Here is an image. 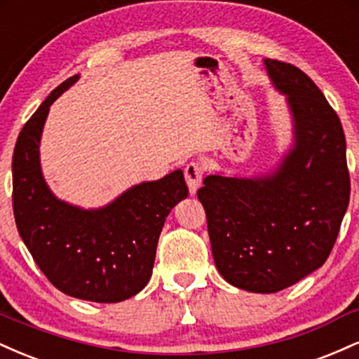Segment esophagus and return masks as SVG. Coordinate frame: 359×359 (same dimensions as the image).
<instances>
[{"instance_id": "34e87169", "label": "esophagus", "mask_w": 359, "mask_h": 359, "mask_svg": "<svg viewBox=\"0 0 359 359\" xmlns=\"http://www.w3.org/2000/svg\"><path fill=\"white\" fill-rule=\"evenodd\" d=\"M203 167L199 163L191 162L187 163V167L184 168V175H185V182L189 185V191L192 194L197 192V189L201 187V182H203Z\"/></svg>"}]
</instances>
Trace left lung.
Wrapping results in <instances>:
<instances>
[{
	"mask_svg": "<svg viewBox=\"0 0 359 359\" xmlns=\"http://www.w3.org/2000/svg\"><path fill=\"white\" fill-rule=\"evenodd\" d=\"M263 64L285 96L292 147L265 174L208 175L197 197L221 277L241 290L273 294L324 265L351 184L343 126L320 89L295 65Z\"/></svg>",
	"mask_w": 359,
	"mask_h": 359,
	"instance_id": "left-lung-1",
	"label": "left lung"
}]
</instances>
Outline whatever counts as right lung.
<instances>
[{
  "label": "right lung",
  "mask_w": 359,
  "mask_h": 359,
  "mask_svg": "<svg viewBox=\"0 0 359 359\" xmlns=\"http://www.w3.org/2000/svg\"><path fill=\"white\" fill-rule=\"evenodd\" d=\"M79 79L69 77L25 123L13 151V212L39 269L71 297L126 300L151 277L168 212L189 194L182 170L126 189L109 204L84 209L59 199L43 179L40 140L53 101Z\"/></svg>",
  "instance_id": "add662e5"
}]
</instances>
